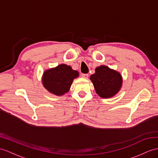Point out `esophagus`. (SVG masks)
Here are the masks:
<instances>
[{
  "label": "esophagus",
  "mask_w": 158,
  "mask_h": 158,
  "mask_svg": "<svg viewBox=\"0 0 158 158\" xmlns=\"http://www.w3.org/2000/svg\"><path fill=\"white\" fill-rule=\"evenodd\" d=\"M81 76L82 77V78H88V74H81Z\"/></svg>",
  "instance_id": "34e87169"
}]
</instances>
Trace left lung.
<instances>
[{
    "instance_id": "1",
    "label": "left lung",
    "mask_w": 158,
    "mask_h": 158,
    "mask_svg": "<svg viewBox=\"0 0 158 158\" xmlns=\"http://www.w3.org/2000/svg\"><path fill=\"white\" fill-rule=\"evenodd\" d=\"M90 79L97 94L103 98L113 97L122 86L123 79L119 72L106 66H100L95 69V73Z\"/></svg>"
}]
</instances>
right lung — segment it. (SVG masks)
Wrapping results in <instances>:
<instances>
[{"label": "right lung", "instance_id": "right-lung-1", "mask_svg": "<svg viewBox=\"0 0 158 158\" xmlns=\"http://www.w3.org/2000/svg\"><path fill=\"white\" fill-rule=\"evenodd\" d=\"M78 76V72L72 70L71 66L60 64L44 72L42 83L50 93L61 96L69 91L73 80Z\"/></svg>", "mask_w": 158, "mask_h": 158}]
</instances>
